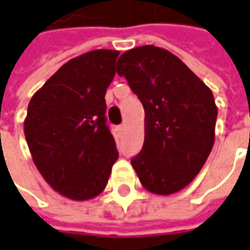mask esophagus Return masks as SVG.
Wrapping results in <instances>:
<instances>
[{
    "instance_id": "obj_1",
    "label": "esophagus",
    "mask_w": 250,
    "mask_h": 250,
    "mask_svg": "<svg viewBox=\"0 0 250 250\" xmlns=\"http://www.w3.org/2000/svg\"><path fill=\"white\" fill-rule=\"evenodd\" d=\"M125 125H117V131H119V133H120V134L125 133Z\"/></svg>"
}]
</instances>
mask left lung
<instances>
[{
    "label": "left lung",
    "mask_w": 250,
    "mask_h": 250,
    "mask_svg": "<svg viewBox=\"0 0 250 250\" xmlns=\"http://www.w3.org/2000/svg\"><path fill=\"white\" fill-rule=\"evenodd\" d=\"M116 70L145 110V140L131 159L134 170L148 191L174 194L194 180L213 148L217 106L210 88L155 45L125 52Z\"/></svg>",
    "instance_id": "obj_1"
}]
</instances>
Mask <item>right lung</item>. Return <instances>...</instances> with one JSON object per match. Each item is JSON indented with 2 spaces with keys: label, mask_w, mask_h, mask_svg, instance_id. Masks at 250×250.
I'll return each mask as SVG.
<instances>
[{
  "label": "right lung",
  "mask_w": 250,
  "mask_h": 250,
  "mask_svg": "<svg viewBox=\"0 0 250 250\" xmlns=\"http://www.w3.org/2000/svg\"><path fill=\"white\" fill-rule=\"evenodd\" d=\"M117 56L119 51L95 49L70 59L29 102L24 137L34 165L73 201L101 194L119 158L105 115Z\"/></svg>",
  "instance_id": "1"
}]
</instances>
